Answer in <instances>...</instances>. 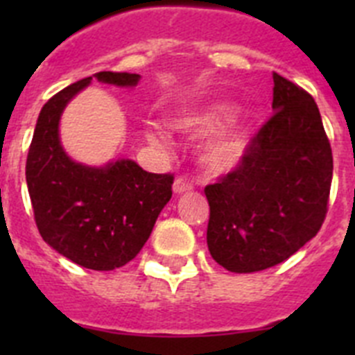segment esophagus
Wrapping results in <instances>:
<instances>
[{
  "mask_svg": "<svg viewBox=\"0 0 355 355\" xmlns=\"http://www.w3.org/2000/svg\"><path fill=\"white\" fill-rule=\"evenodd\" d=\"M192 183L190 181H187L184 178H178V180L174 181V187H172V190H174V193H184V192H190L192 190Z\"/></svg>",
  "mask_w": 355,
  "mask_h": 355,
  "instance_id": "obj_1",
  "label": "esophagus"
}]
</instances>
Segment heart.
Here are the masks:
<instances>
[{
    "instance_id": "heart-1",
    "label": "heart",
    "mask_w": 355,
    "mask_h": 355,
    "mask_svg": "<svg viewBox=\"0 0 355 355\" xmlns=\"http://www.w3.org/2000/svg\"><path fill=\"white\" fill-rule=\"evenodd\" d=\"M234 106L229 103H213L205 108H196L178 115L172 126L181 133L205 135L208 139L199 147V163L211 174H224L234 168L245 155L249 146V128L238 122H225L233 117ZM147 140L153 146L165 149L167 139L156 128L147 130Z\"/></svg>"
}]
</instances>
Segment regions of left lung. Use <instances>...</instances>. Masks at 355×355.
I'll return each mask as SVG.
<instances>
[{
	"label": "left lung",
	"mask_w": 355,
	"mask_h": 355,
	"mask_svg": "<svg viewBox=\"0 0 355 355\" xmlns=\"http://www.w3.org/2000/svg\"><path fill=\"white\" fill-rule=\"evenodd\" d=\"M272 110L236 168L205 188L209 254L236 274L283 263L327 215L332 150L315 99L274 72Z\"/></svg>",
	"instance_id": "1"
}]
</instances>
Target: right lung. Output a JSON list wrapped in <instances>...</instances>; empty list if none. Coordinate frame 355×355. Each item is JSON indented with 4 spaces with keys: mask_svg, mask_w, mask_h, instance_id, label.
<instances>
[{
    "mask_svg": "<svg viewBox=\"0 0 355 355\" xmlns=\"http://www.w3.org/2000/svg\"><path fill=\"white\" fill-rule=\"evenodd\" d=\"M101 83L135 87L140 74L103 71ZM92 81L69 85L40 110L26 158V183L40 236L90 270H114L140 252L172 197V174H150L133 159L89 167L65 155L58 122L67 103Z\"/></svg>",
    "mask_w": 355,
    "mask_h": 355,
    "instance_id": "right-lung-1",
    "label": "right lung"
}]
</instances>
